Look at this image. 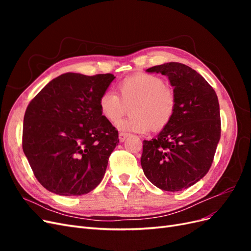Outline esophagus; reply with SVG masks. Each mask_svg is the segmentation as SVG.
Returning a JSON list of instances; mask_svg holds the SVG:
<instances>
[{
  "instance_id": "1",
  "label": "esophagus",
  "mask_w": 251,
  "mask_h": 251,
  "mask_svg": "<svg viewBox=\"0 0 251 251\" xmlns=\"http://www.w3.org/2000/svg\"><path fill=\"white\" fill-rule=\"evenodd\" d=\"M126 137H127V134H126V133H119L118 138H119L120 142H124L126 139Z\"/></svg>"
}]
</instances>
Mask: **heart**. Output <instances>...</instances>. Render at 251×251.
<instances>
[{
  "label": "heart",
  "mask_w": 251,
  "mask_h": 251,
  "mask_svg": "<svg viewBox=\"0 0 251 251\" xmlns=\"http://www.w3.org/2000/svg\"><path fill=\"white\" fill-rule=\"evenodd\" d=\"M117 91L118 94L104 91L98 100V108L105 120L115 124L130 105L131 116L116 124L120 131L144 134L151 127L162 130L175 115L176 95L156 75H132L118 83Z\"/></svg>",
  "instance_id": "obj_1"
}]
</instances>
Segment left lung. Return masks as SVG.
<instances>
[{
	"mask_svg": "<svg viewBox=\"0 0 251 251\" xmlns=\"http://www.w3.org/2000/svg\"><path fill=\"white\" fill-rule=\"evenodd\" d=\"M147 72L169 78L176 95V111L155 138L143 140L141 166L155 186L179 192L200 181L214 160L221 137L218 96L186 65L168 63L149 68Z\"/></svg>",
	"mask_w": 251,
	"mask_h": 251,
	"instance_id": "1",
	"label": "left lung"
}]
</instances>
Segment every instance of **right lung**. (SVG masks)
Here are the masks:
<instances>
[{"mask_svg": "<svg viewBox=\"0 0 251 251\" xmlns=\"http://www.w3.org/2000/svg\"><path fill=\"white\" fill-rule=\"evenodd\" d=\"M115 76L65 73L28 104L23 151L35 178L49 192L81 196L100 183L119 142L118 131L98 108Z\"/></svg>", "mask_w": 251, "mask_h": 251, "instance_id": "1", "label": "right lung"}]
</instances>
